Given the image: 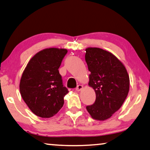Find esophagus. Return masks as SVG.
<instances>
[{"instance_id": "1", "label": "esophagus", "mask_w": 150, "mask_h": 150, "mask_svg": "<svg viewBox=\"0 0 150 150\" xmlns=\"http://www.w3.org/2000/svg\"><path fill=\"white\" fill-rule=\"evenodd\" d=\"M83 88V86H81V85H78V86H77V88H75V89H76V91H80L81 90V89Z\"/></svg>"}]
</instances>
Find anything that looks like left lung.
I'll list each match as a JSON object with an SVG mask.
<instances>
[{
	"instance_id": "obj_1",
	"label": "left lung",
	"mask_w": 150,
	"mask_h": 150,
	"mask_svg": "<svg viewBox=\"0 0 150 150\" xmlns=\"http://www.w3.org/2000/svg\"><path fill=\"white\" fill-rule=\"evenodd\" d=\"M85 59L89 75V86L94 89L96 101L86 106L91 117L110 118L125 102L129 90V77L123 64L112 54L99 48L86 50Z\"/></svg>"
}]
</instances>
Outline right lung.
I'll return each mask as SVG.
<instances>
[{
	"mask_svg": "<svg viewBox=\"0 0 150 150\" xmlns=\"http://www.w3.org/2000/svg\"><path fill=\"white\" fill-rule=\"evenodd\" d=\"M67 53L66 49L46 48L31 59L22 74L21 97L33 114L42 118L55 115L69 92L63 86L59 69Z\"/></svg>",
	"mask_w": 150,
	"mask_h": 150,
	"instance_id": "1",
	"label": "right lung"
}]
</instances>
